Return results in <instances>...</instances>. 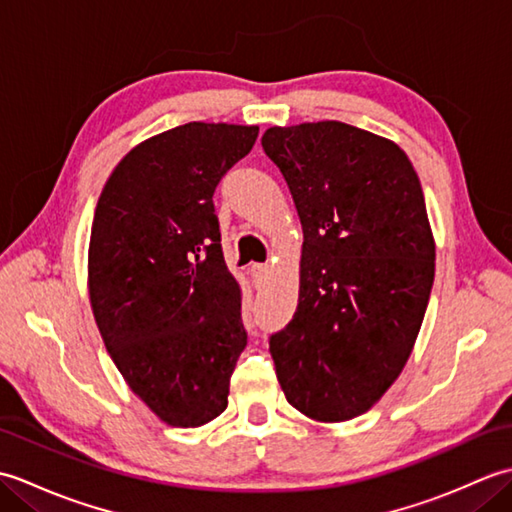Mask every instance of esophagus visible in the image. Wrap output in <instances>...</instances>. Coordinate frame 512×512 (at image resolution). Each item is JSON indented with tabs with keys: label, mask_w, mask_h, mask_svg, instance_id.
I'll return each instance as SVG.
<instances>
[{
	"label": "esophagus",
	"mask_w": 512,
	"mask_h": 512,
	"mask_svg": "<svg viewBox=\"0 0 512 512\" xmlns=\"http://www.w3.org/2000/svg\"><path fill=\"white\" fill-rule=\"evenodd\" d=\"M250 273H253L255 284H259V281H262V279L266 277L268 266H266V264H253V268H250Z\"/></svg>",
	"instance_id": "esophagus-1"
}]
</instances>
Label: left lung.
I'll use <instances>...</instances> for the list:
<instances>
[{
  "label": "left lung",
  "instance_id": "left-lung-1",
  "mask_svg": "<svg viewBox=\"0 0 512 512\" xmlns=\"http://www.w3.org/2000/svg\"><path fill=\"white\" fill-rule=\"evenodd\" d=\"M303 226L299 303L270 339L288 402L317 422L372 409L416 345L436 275L422 184L394 140L341 121L268 127Z\"/></svg>",
  "mask_w": 512,
  "mask_h": 512
}]
</instances>
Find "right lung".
<instances>
[{
	"label": "right lung",
	"instance_id": "add662e5",
	"mask_svg": "<svg viewBox=\"0 0 512 512\" xmlns=\"http://www.w3.org/2000/svg\"><path fill=\"white\" fill-rule=\"evenodd\" d=\"M257 125L187 123L129 149L94 211L88 290L129 389L171 427L215 420L246 347L242 288L228 273L217 182Z\"/></svg>",
	"mask_w": 512,
	"mask_h": 512
}]
</instances>
